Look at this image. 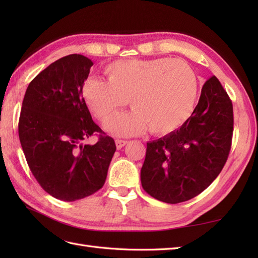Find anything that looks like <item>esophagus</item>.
Masks as SVG:
<instances>
[{"instance_id": "34e87169", "label": "esophagus", "mask_w": 258, "mask_h": 258, "mask_svg": "<svg viewBox=\"0 0 258 258\" xmlns=\"http://www.w3.org/2000/svg\"><path fill=\"white\" fill-rule=\"evenodd\" d=\"M115 144H116L117 150H120V149H122L123 146H125L126 144H127V141H124V140H116V141H115Z\"/></svg>"}]
</instances>
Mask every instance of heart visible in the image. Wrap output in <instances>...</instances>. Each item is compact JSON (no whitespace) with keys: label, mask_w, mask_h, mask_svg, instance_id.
Instances as JSON below:
<instances>
[{"label":"heart","mask_w":258,"mask_h":258,"mask_svg":"<svg viewBox=\"0 0 258 258\" xmlns=\"http://www.w3.org/2000/svg\"><path fill=\"white\" fill-rule=\"evenodd\" d=\"M104 73L107 81L89 79L82 94L90 111L102 122L128 100L133 111L105 125L109 133L119 136L135 135L146 128L154 135L173 132L188 118L199 92L195 72L180 59L116 61L108 64Z\"/></svg>","instance_id":"heart-1"}]
</instances>
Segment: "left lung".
I'll list each match as a JSON object with an SVG mask.
<instances>
[{
  "mask_svg": "<svg viewBox=\"0 0 258 258\" xmlns=\"http://www.w3.org/2000/svg\"><path fill=\"white\" fill-rule=\"evenodd\" d=\"M233 104L216 76L208 79L179 128L147 143L141 169L144 190L177 204L201 194L225 165L233 136Z\"/></svg>",
  "mask_w": 258,
  "mask_h": 258,
  "instance_id": "1",
  "label": "left lung"
}]
</instances>
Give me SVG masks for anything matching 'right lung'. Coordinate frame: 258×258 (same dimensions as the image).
<instances>
[{
	"instance_id": "1",
	"label": "right lung",
	"mask_w": 258,
	"mask_h": 258,
	"mask_svg": "<svg viewBox=\"0 0 258 258\" xmlns=\"http://www.w3.org/2000/svg\"><path fill=\"white\" fill-rule=\"evenodd\" d=\"M92 65L81 54L57 59L33 79L22 103L19 138L26 162L42 188L64 202L102 188L116 151L82 94ZM96 132L101 133L97 144L83 143Z\"/></svg>"
}]
</instances>
